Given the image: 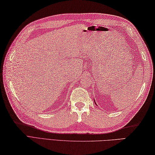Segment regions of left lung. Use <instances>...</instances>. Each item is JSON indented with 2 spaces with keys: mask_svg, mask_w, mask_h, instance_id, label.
Masks as SVG:
<instances>
[{
  "mask_svg": "<svg viewBox=\"0 0 155 155\" xmlns=\"http://www.w3.org/2000/svg\"><path fill=\"white\" fill-rule=\"evenodd\" d=\"M95 101V100H94ZM95 104H96V103H95Z\"/></svg>",
  "mask_w": 155,
  "mask_h": 155,
  "instance_id": "obj_1",
  "label": "left lung"
}]
</instances>
